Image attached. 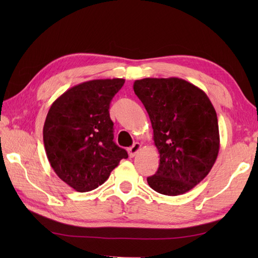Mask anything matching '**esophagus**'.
I'll use <instances>...</instances> for the list:
<instances>
[{
  "mask_svg": "<svg viewBox=\"0 0 258 258\" xmlns=\"http://www.w3.org/2000/svg\"><path fill=\"white\" fill-rule=\"evenodd\" d=\"M142 149V145L140 143H134L132 147H130L128 149V154L131 157H134L138 153L141 151Z\"/></svg>",
  "mask_w": 258,
  "mask_h": 258,
  "instance_id": "obj_1",
  "label": "esophagus"
}]
</instances>
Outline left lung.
<instances>
[{
  "instance_id": "8db88e82",
  "label": "left lung",
  "mask_w": 258,
  "mask_h": 258,
  "mask_svg": "<svg viewBox=\"0 0 258 258\" xmlns=\"http://www.w3.org/2000/svg\"><path fill=\"white\" fill-rule=\"evenodd\" d=\"M133 89L149 113L160 153L157 172L147 183L160 194H184L206 177L217 158L215 108L205 92L178 78L138 80Z\"/></svg>"
}]
</instances>
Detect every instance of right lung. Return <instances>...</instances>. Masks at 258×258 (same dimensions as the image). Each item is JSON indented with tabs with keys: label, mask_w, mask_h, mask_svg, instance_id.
<instances>
[{
	"label": "right lung",
	"mask_w": 258,
	"mask_h": 258,
	"mask_svg": "<svg viewBox=\"0 0 258 258\" xmlns=\"http://www.w3.org/2000/svg\"><path fill=\"white\" fill-rule=\"evenodd\" d=\"M123 79L93 80L71 87L48 109L43 141L52 168L84 193L97 188L127 152L114 143L109 104Z\"/></svg>",
	"instance_id": "add662e5"
}]
</instances>
